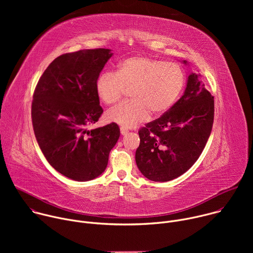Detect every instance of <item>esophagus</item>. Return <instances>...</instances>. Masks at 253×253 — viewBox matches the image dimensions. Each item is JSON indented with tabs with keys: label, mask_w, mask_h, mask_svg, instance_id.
I'll use <instances>...</instances> for the list:
<instances>
[{
	"label": "esophagus",
	"mask_w": 253,
	"mask_h": 253,
	"mask_svg": "<svg viewBox=\"0 0 253 253\" xmlns=\"http://www.w3.org/2000/svg\"><path fill=\"white\" fill-rule=\"evenodd\" d=\"M120 132H121V135L124 136V135H126L129 131H128V129H126V128H124V127H121V128H120Z\"/></svg>",
	"instance_id": "1"
}]
</instances>
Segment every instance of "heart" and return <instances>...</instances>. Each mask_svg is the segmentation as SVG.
Segmentation results:
<instances>
[{
	"mask_svg": "<svg viewBox=\"0 0 253 253\" xmlns=\"http://www.w3.org/2000/svg\"><path fill=\"white\" fill-rule=\"evenodd\" d=\"M184 82V72L178 65L135 56L122 61L116 73L101 74L96 81V92L104 104L112 105L121 99L125 90H131V102L111 108L106 118L124 128H132L149 114L157 117L165 113L181 93Z\"/></svg>",
	"mask_w": 253,
	"mask_h": 253,
	"instance_id": "b5f03b06",
	"label": "heart"
}]
</instances>
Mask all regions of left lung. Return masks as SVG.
Returning a JSON list of instances; mask_svg holds the SVG:
<instances>
[{"label":"left lung","instance_id":"1","mask_svg":"<svg viewBox=\"0 0 253 253\" xmlns=\"http://www.w3.org/2000/svg\"><path fill=\"white\" fill-rule=\"evenodd\" d=\"M188 65L187 61H182ZM213 96L200 74L190 73L183 95L158 119L139 130L135 160L140 172L156 182L170 181L197 161L210 136Z\"/></svg>","mask_w":253,"mask_h":253}]
</instances>
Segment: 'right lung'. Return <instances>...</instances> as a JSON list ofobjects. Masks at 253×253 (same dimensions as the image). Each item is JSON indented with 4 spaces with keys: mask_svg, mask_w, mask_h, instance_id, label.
Returning <instances> with one entry per match:
<instances>
[{
    "mask_svg": "<svg viewBox=\"0 0 253 253\" xmlns=\"http://www.w3.org/2000/svg\"><path fill=\"white\" fill-rule=\"evenodd\" d=\"M112 56L110 49L61 55L45 70L34 92L36 139L50 165L75 181L101 175L120 137L116 123L88 129L103 113L96 81Z\"/></svg>",
    "mask_w": 253,
    "mask_h": 253,
    "instance_id": "add662e5",
    "label": "right lung"
}]
</instances>
